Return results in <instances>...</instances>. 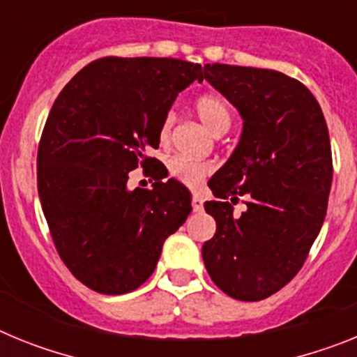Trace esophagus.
Listing matches in <instances>:
<instances>
[{
  "instance_id": "esophagus-1",
  "label": "esophagus",
  "mask_w": 357,
  "mask_h": 357,
  "mask_svg": "<svg viewBox=\"0 0 357 357\" xmlns=\"http://www.w3.org/2000/svg\"><path fill=\"white\" fill-rule=\"evenodd\" d=\"M191 206H193L195 213H198V211H202V209H204V198H202L200 195H195L193 202H191Z\"/></svg>"
}]
</instances>
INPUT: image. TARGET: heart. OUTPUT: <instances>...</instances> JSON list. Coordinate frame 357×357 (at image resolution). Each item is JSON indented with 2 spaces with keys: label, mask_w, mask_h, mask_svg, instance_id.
<instances>
[{
  "label": "heart",
  "mask_w": 357,
  "mask_h": 357,
  "mask_svg": "<svg viewBox=\"0 0 357 357\" xmlns=\"http://www.w3.org/2000/svg\"><path fill=\"white\" fill-rule=\"evenodd\" d=\"M200 121L209 128L213 134L220 130H227L230 127V105L225 98L220 94H204L195 103ZM173 114H168L164 118L160 125V141H168L169 132H172ZM214 166L207 160H195L188 157H175L169 162V173L175 176L176 181H181L185 185H198L202 181H206L207 176L213 173Z\"/></svg>",
  "instance_id": "obj_1"
}]
</instances>
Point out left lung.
Instances as JSON below:
<instances>
[{
  "label": "left lung",
  "mask_w": 357,
  "mask_h": 357,
  "mask_svg": "<svg viewBox=\"0 0 357 357\" xmlns=\"http://www.w3.org/2000/svg\"><path fill=\"white\" fill-rule=\"evenodd\" d=\"M204 78L238 109L239 143L209 181L216 234L202 257L232 298L263 301L301 270L327 211L333 159L326 118L311 91L273 69L206 64ZM248 198L236 217L231 204Z\"/></svg>",
  "instance_id": "left-lung-1"
}]
</instances>
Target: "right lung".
Segmentation results:
<instances>
[{
	"label": "right lung",
	"instance_id": "right-lung-1",
	"mask_svg": "<svg viewBox=\"0 0 357 357\" xmlns=\"http://www.w3.org/2000/svg\"><path fill=\"white\" fill-rule=\"evenodd\" d=\"M204 80L178 59L105 56L69 80L52 107L37 153V189L69 272L103 295L139 288L162 245L191 213V193L157 175L128 188V173L153 166L160 125L178 93Z\"/></svg>",
	"mask_w": 357,
	"mask_h": 357
}]
</instances>
